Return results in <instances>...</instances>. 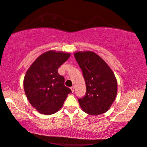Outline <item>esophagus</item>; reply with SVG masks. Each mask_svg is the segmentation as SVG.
I'll use <instances>...</instances> for the list:
<instances>
[{"label": "esophagus", "instance_id": "1", "mask_svg": "<svg viewBox=\"0 0 147 147\" xmlns=\"http://www.w3.org/2000/svg\"><path fill=\"white\" fill-rule=\"evenodd\" d=\"M70 89H71V91L72 92H74V91H75V88L71 87V88H70Z\"/></svg>", "mask_w": 147, "mask_h": 147}]
</instances>
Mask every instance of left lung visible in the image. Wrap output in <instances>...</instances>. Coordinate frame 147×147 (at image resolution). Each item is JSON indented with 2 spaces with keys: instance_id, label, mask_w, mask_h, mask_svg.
<instances>
[{
  "instance_id": "left-lung-1",
  "label": "left lung",
  "mask_w": 147,
  "mask_h": 147,
  "mask_svg": "<svg viewBox=\"0 0 147 147\" xmlns=\"http://www.w3.org/2000/svg\"><path fill=\"white\" fill-rule=\"evenodd\" d=\"M74 55L86 85V95L78 99L80 107L92 116L105 113L117 94V80L114 73L107 63L92 51H78Z\"/></svg>"
}]
</instances>
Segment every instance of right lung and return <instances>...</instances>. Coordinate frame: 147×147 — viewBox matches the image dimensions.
<instances>
[{"instance_id":"1","label":"right lung","mask_w":147,"mask_h":147,"mask_svg":"<svg viewBox=\"0 0 147 147\" xmlns=\"http://www.w3.org/2000/svg\"><path fill=\"white\" fill-rule=\"evenodd\" d=\"M70 56V53L63 51H47L26 71L23 81L24 92L30 104L40 114L56 113L71 92L64 86V77L57 72Z\"/></svg>"}]
</instances>
